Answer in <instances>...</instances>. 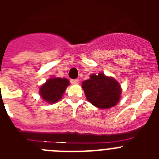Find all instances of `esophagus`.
Returning a JSON list of instances; mask_svg holds the SVG:
<instances>
[{"mask_svg": "<svg viewBox=\"0 0 159 159\" xmlns=\"http://www.w3.org/2000/svg\"><path fill=\"white\" fill-rule=\"evenodd\" d=\"M79 83V80L77 79H74V80H71V84H77Z\"/></svg>", "mask_w": 159, "mask_h": 159, "instance_id": "obj_1", "label": "esophagus"}]
</instances>
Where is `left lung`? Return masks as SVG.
<instances>
[{"mask_svg": "<svg viewBox=\"0 0 159 159\" xmlns=\"http://www.w3.org/2000/svg\"><path fill=\"white\" fill-rule=\"evenodd\" d=\"M82 88L87 99L100 109L116 106L120 99L121 88L119 83L102 73L91 75L89 80L83 82Z\"/></svg>", "mask_w": 159, "mask_h": 159, "instance_id": "8db88e82", "label": "left lung"}]
</instances>
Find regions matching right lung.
Segmentation results:
<instances>
[{
    "instance_id": "right-lung-1",
    "label": "right lung",
    "mask_w": 159,
    "mask_h": 159,
    "mask_svg": "<svg viewBox=\"0 0 159 159\" xmlns=\"http://www.w3.org/2000/svg\"><path fill=\"white\" fill-rule=\"evenodd\" d=\"M69 85V80L64 78H51L40 88V94L43 99L53 103L60 100L66 88Z\"/></svg>"
}]
</instances>
